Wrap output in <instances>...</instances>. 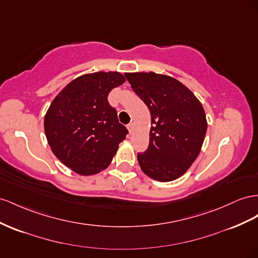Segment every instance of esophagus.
Returning <instances> with one entry per match:
<instances>
[{
	"instance_id": "esophagus-1",
	"label": "esophagus",
	"mask_w": 258,
	"mask_h": 258,
	"mask_svg": "<svg viewBox=\"0 0 258 258\" xmlns=\"http://www.w3.org/2000/svg\"><path fill=\"white\" fill-rule=\"evenodd\" d=\"M127 128H128V130H129V132H130V134H131V132H132V130H134V123H132V122L128 123V126H127Z\"/></svg>"
}]
</instances>
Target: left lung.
Here are the masks:
<instances>
[{"label": "left lung", "mask_w": 258, "mask_h": 258, "mask_svg": "<svg viewBox=\"0 0 258 258\" xmlns=\"http://www.w3.org/2000/svg\"><path fill=\"white\" fill-rule=\"evenodd\" d=\"M124 76L151 113L149 148L138 153L142 171L162 182L181 177L199 156L206 135L201 102L169 76L152 72Z\"/></svg>", "instance_id": "obj_1"}]
</instances>
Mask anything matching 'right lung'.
Returning <instances> with one entry per match:
<instances>
[{"label":"right lung","mask_w":258,"mask_h":258,"mask_svg":"<svg viewBox=\"0 0 258 258\" xmlns=\"http://www.w3.org/2000/svg\"><path fill=\"white\" fill-rule=\"evenodd\" d=\"M126 81L117 72L80 76L61 90L44 117L48 145L59 161L82 176L107 168L128 135L107 96Z\"/></svg>","instance_id":"right-lung-1"}]
</instances>
